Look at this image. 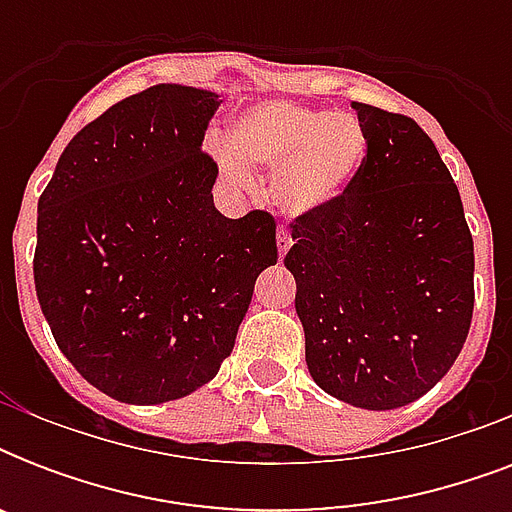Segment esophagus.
Returning <instances> with one entry per match:
<instances>
[{
	"instance_id": "1",
	"label": "esophagus",
	"mask_w": 512,
	"mask_h": 512,
	"mask_svg": "<svg viewBox=\"0 0 512 512\" xmlns=\"http://www.w3.org/2000/svg\"><path fill=\"white\" fill-rule=\"evenodd\" d=\"M276 244H279V257H284L289 252V247H292V236L281 228V231L276 233Z\"/></svg>"
}]
</instances>
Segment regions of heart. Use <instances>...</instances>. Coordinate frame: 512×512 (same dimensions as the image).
<instances>
[{"instance_id": "obj_1", "label": "heart", "mask_w": 512, "mask_h": 512, "mask_svg": "<svg viewBox=\"0 0 512 512\" xmlns=\"http://www.w3.org/2000/svg\"><path fill=\"white\" fill-rule=\"evenodd\" d=\"M217 167L231 183L249 185L248 164L273 175V201L284 215L303 217L329 207L356 180L366 156L361 124L348 114L265 100L236 116L231 146L212 143Z\"/></svg>"}]
</instances>
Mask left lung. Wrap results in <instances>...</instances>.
<instances>
[{"label": "left lung", "mask_w": 512, "mask_h": 512, "mask_svg": "<svg viewBox=\"0 0 512 512\" xmlns=\"http://www.w3.org/2000/svg\"><path fill=\"white\" fill-rule=\"evenodd\" d=\"M350 106L364 167L340 199L292 223L284 265L316 385L385 412L425 396L460 356L473 319V236L417 122Z\"/></svg>", "instance_id": "8db88e82"}]
</instances>
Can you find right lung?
<instances>
[{"instance_id": "obj_1", "label": "right lung", "mask_w": 512, "mask_h": 512, "mask_svg": "<svg viewBox=\"0 0 512 512\" xmlns=\"http://www.w3.org/2000/svg\"><path fill=\"white\" fill-rule=\"evenodd\" d=\"M217 92L154 84L60 154L36 207L34 284L60 353L122 404H164L231 356L257 276L276 265L268 212H217L201 151Z\"/></svg>"}]
</instances>
